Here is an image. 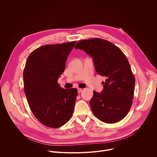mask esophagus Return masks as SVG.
I'll return each instance as SVG.
<instances>
[{
  "label": "esophagus",
  "mask_w": 157,
  "mask_h": 157,
  "mask_svg": "<svg viewBox=\"0 0 157 157\" xmlns=\"http://www.w3.org/2000/svg\"><path fill=\"white\" fill-rule=\"evenodd\" d=\"M82 91V89L78 88V93H81Z\"/></svg>",
  "instance_id": "34e87169"
}]
</instances>
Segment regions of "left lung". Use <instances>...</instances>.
<instances>
[{"instance_id": "left-lung-1", "label": "left lung", "mask_w": 157, "mask_h": 157, "mask_svg": "<svg viewBox=\"0 0 157 157\" xmlns=\"http://www.w3.org/2000/svg\"><path fill=\"white\" fill-rule=\"evenodd\" d=\"M75 48L90 55L97 73L106 77L101 93L93 91L90 101L93 114L107 124L121 121L132 104L136 82L126 56L113 43L98 38L81 40Z\"/></svg>"}]
</instances>
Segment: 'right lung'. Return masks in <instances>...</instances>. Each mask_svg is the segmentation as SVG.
<instances>
[{
	"mask_svg": "<svg viewBox=\"0 0 157 157\" xmlns=\"http://www.w3.org/2000/svg\"><path fill=\"white\" fill-rule=\"evenodd\" d=\"M76 41L43 45L29 56L24 71V91L30 108L43 125L58 128L71 119L78 90L58 83Z\"/></svg>",
	"mask_w": 157,
	"mask_h": 157,
	"instance_id": "obj_1",
	"label": "right lung"
}]
</instances>
